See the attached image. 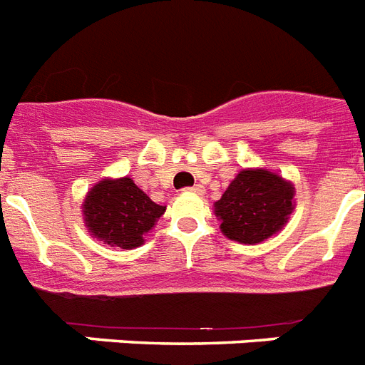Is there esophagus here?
I'll list each match as a JSON object with an SVG mask.
<instances>
[{"label": "esophagus", "mask_w": 365, "mask_h": 365, "mask_svg": "<svg viewBox=\"0 0 365 365\" xmlns=\"http://www.w3.org/2000/svg\"><path fill=\"white\" fill-rule=\"evenodd\" d=\"M186 192H194V194H203V186L201 185H196V186H192V188H186Z\"/></svg>", "instance_id": "34e87169"}]
</instances>
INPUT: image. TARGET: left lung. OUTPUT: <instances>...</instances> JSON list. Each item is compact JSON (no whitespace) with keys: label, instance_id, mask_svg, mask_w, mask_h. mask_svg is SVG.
<instances>
[{"label":"left lung","instance_id":"left-lung-1","mask_svg":"<svg viewBox=\"0 0 365 365\" xmlns=\"http://www.w3.org/2000/svg\"><path fill=\"white\" fill-rule=\"evenodd\" d=\"M294 211V185L267 169H243L215 203L228 239L262 243L281 232Z\"/></svg>","mask_w":365,"mask_h":365}]
</instances>
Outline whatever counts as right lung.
Wrapping results in <instances>:
<instances>
[{"instance_id":"1","label":"right lung","mask_w":365,"mask_h":365,"mask_svg":"<svg viewBox=\"0 0 365 365\" xmlns=\"http://www.w3.org/2000/svg\"><path fill=\"white\" fill-rule=\"evenodd\" d=\"M165 212L130 177L103 179L92 186L83 203L84 224L90 235L105 245L135 249L145 243L143 235Z\"/></svg>"}]
</instances>
